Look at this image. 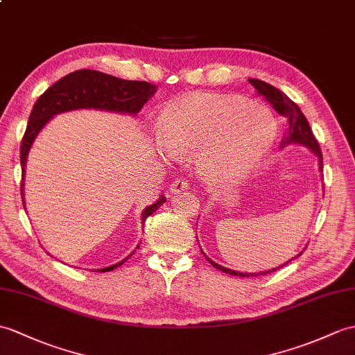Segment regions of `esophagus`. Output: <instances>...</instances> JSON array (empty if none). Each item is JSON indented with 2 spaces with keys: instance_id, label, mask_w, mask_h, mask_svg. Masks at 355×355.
<instances>
[{
  "instance_id": "obj_1",
  "label": "esophagus",
  "mask_w": 355,
  "mask_h": 355,
  "mask_svg": "<svg viewBox=\"0 0 355 355\" xmlns=\"http://www.w3.org/2000/svg\"><path fill=\"white\" fill-rule=\"evenodd\" d=\"M189 187V183L186 180H181V178H178V180H175L174 183H172L171 186H169V191L172 192V193H180V192H183V191H186V189Z\"/></svg>"
}]
</instances>
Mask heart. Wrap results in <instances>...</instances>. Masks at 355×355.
I'll list each match as a JSON object with an SVG mask.
<instances>
[{
    "label": "heart",
    "instance_id": "b5f03b06",
    "mask_svg": "<svg viewBox=\"0 0 355 355\" xmlns=\"http://www.w3.org/2000/svg\"><path fill=\"white\" fill-rule=\"evenodd\" d=\"M157 136L171 154L195 153L196 166L211 180L250 174L266 157L277 122L266 105L241 96L191 94L162 110Z\"/></svg>",
    "mask_w": 355,
    "mask_h": 355
}]
</instances>
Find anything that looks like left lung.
Here are the masks:
<instances>
[{"label": "left lung", "instance_id": "obj_1", "mask_svg": "<svg viewBox=\"0 0 355 355\" xmlns=\"http://www.w3.org/2000/svg\"><path fill=\"white\" fill-rule=\"evenodd\" d=\"M250 83L257 89V94L261 95L265 100L274 107V109L282 114V116L286 118V125H287V130H286V135L283 136V140H282V150L283 148H286L287 145H302L309 148V150L313 153V155H316L318 157V162H319V172H320V177L324 178L322 175V171H324V163H322V153H320V148H319V144L316 137L313 136L311 133V128L309 125V121L307 118L304 116L301 109L298 105H296L289 96H287L284 92H282V90L274 87L272 85H268L266 81H261V80H257V78H250ZM198 239V237H196ZM200 245V243H198ZM202 255L205 257V260H207L211 266H215L216 269L225 272V274L228 275H234V277H260V275H266V274H270V272H274L279 268L286 266L287 263L286 261L284 265L278 266V268H272L269 270H263V272H252V274H250V272H239V270H233V269H228V268H224L218 265L216 261H213L210 257H207V255L204 254V251L201 250ZM302 252H300L298 255H295V257L292 260H295L296 257H300Z\"/></svg>", "mask_w": 355, "mask_h": 355}]
</instances>
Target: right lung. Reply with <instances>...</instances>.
Returning a JSON list of instances; mask_svg holds the SVG:
<instances>
[{"label":"right lung","mask_w":355,"mask_h":355,"mask_svg":"<svg viewBox=\"0 0 355 355\" xmlns=\"http://www.w3.org/2000/svg\"><path fill=\"white\" fill-rule=\"evenodd\" d=\"M157 86L148 81H131L122 80L118 77L109 76L100 71L92 69H78L64 76L53 86H49L45 92L37 98L36 104L28 118V125L24 135L21 144V166H22V202L26 209V198H24V180H26V166L28 153L37 135L42 131L46 123L51 121L55 114L80 110V109H95L123 114H137L144 104L155 94ZM163 202H166V196L160 195L159 200L144 209L142 224L146 218L153 215ZM139 250V245L136 246ZM135 251L128 254L125 259L114 263L112 266L96 269V272H109L114 268L123 265Z\"/></svg>","instance_id":"add662e5"}]
</instances>
